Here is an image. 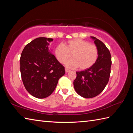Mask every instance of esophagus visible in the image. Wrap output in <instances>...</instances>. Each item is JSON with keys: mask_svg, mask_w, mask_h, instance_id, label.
<instances>
[{"mask_svg": "<svg viewBox=\"0 0 133 133\" xmlns=\"http://www.w3.org/2000/svg\"><path fill=\"white\" fill-rule=\"evenodd\" d=\"M65 71H66V73H67V72H70V70H69V69H65Z\"/></svg>", "mask_w": 133, "mask_h": 133, "instance_id": "34e87169", "label": "esophagus"}]
</instances>
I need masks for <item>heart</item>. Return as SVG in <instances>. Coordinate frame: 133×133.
<instances>
[{
  "label": "heart",
  "mask_w": 133,
  "mask_h": 133,
  "mask_svg": "<svg viewBox=\"0 0 133 133\" xmlns=\"http://www.w3.org/2000/svg\"><path fill=\"white\" fill-rule=\"evenodd\" d=\"M71 59L65 62V66L70 69L79 67L84 70L92 67L97 62L98 50L95 45L80 39L70 40L63 44H59L54 50V55L59 62L63 63L70 58Z\"/></svg>",
  "instance_id": "obj_1"
}]
</instances>
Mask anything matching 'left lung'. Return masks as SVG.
<instances>
[{
	"instance_id": "left-lung-1",
	"label": "left lung",
	"mask_w": 133,
	"mask_h": 133,
	"mask_svg": "<svg viewBox=\"0 0 133 133\" xmlns=\"http://www.w3.org/2000/svg\"><path fill=\"white\" fill-rule=\"evenodd\" d=\"M98 50L97 62L89 69L76 72L74 81L75 90L81 97L91 98L99 95L105 88L110 75L111 66V54L102 42L90 36Z\"/></svg>"
}]
</instances>
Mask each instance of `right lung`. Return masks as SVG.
I'll return each mask as SVG.
<instances>
[{"label": "right lung", "mask_w": 133, "mask_h": 133, "mask_svg": "<svg viewBox=\"0 0 133 133\" xmlns=\"http://www.w3.org/2000/svg\"><path fill=\"white\" fill-rule=\"evenodd\" d=\"M53 39L39 37L24 47L20 64L22 81L33 97L44 98L52 94L59 79L65 74L64 67L50 50Z\"/></svg>", "instance_id": "add662e5"}]
</instances>
